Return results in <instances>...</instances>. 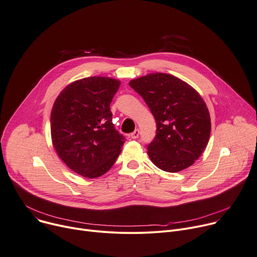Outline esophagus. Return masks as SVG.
Segmentation results:
<instances>
[{
  "mask_svg": "<svg viewBox=\"0 0 257 257\" xmlns=\"http://www.w3.org/2000/svg\"><path fill=\"white\" fill-rule=\"evenodd\" d=\"M138 136H139V130H138V129L134 130V131L131 133V135H130V137H131V138H133V139L138 138Z\"/></svg>",
  "mask_w": 257,
  "mask_h": 257,
  "instance_id": "1",
  "label": "esophagus"
}]
</instances>
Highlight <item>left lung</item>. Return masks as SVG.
Listing matches in <instances>:
<instances>
[{
	"label": "left lung",
	"instance_id": "1",
	"mask_svg": "<svg viewBox=\"0 0 257 257\" xmlns=\"http://www.w3.org/2000/svg\"><path fill=\"white\" fill-rule=\"evenodd\" d=\"M150 107L157 134L148 146L154 164L167 172L192 166L206 149L211 121L204 99L188 83L164 73H153L129 82Z\"/></svg>",
	"mask_w": 257,
	"mask_h": 257
}]
</instances>
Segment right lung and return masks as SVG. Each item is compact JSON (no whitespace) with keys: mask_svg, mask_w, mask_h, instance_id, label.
Here are the masks:
<instances>
[{"mask_svg":"<svg viewBox=\"0 0 257 257\" xmlns=\"http://www.w3.org/2000/svg\"><path fill=\"white\" fill-rule=\"evenodd\" d=\"M121 82L89 77L67 85L51 111L52 145L74 172L95 178L107 172L119 157L125 138L113 127L110 102Z\"/></svg>","mask_w":257,"mask_h":257,"instance_id":"1","label":"right lung"}]
</instances>
